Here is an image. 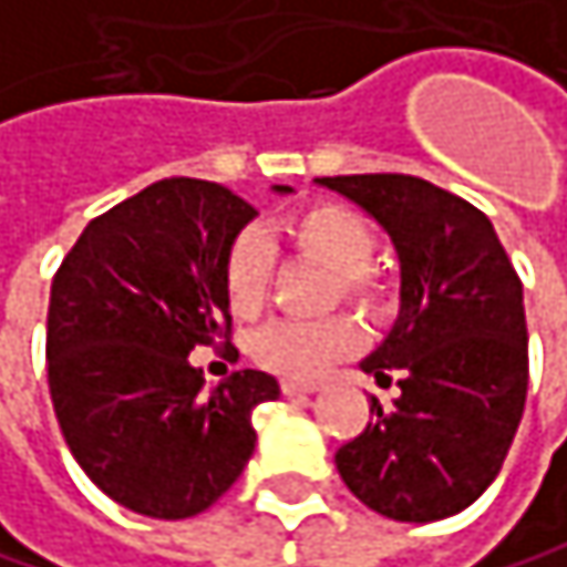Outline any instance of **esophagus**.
Instances as JSON below:
<instances>
[{
    "mask_svg": "<svg viewBox=\"0 0 567 567\" xmlns=\"http://www.w3.org/2000/svg\"><path fill=\"white\" fill-rule=\"evenodd\" d=\"M281 392H286L289 399H302V395H312L316 385L312 382H292V379H286V382H281Z\"/></svg>",
    "mask_w": 567,
    "mask_h": 567,
    "instance_id": "esophagus-1",
    "label": "esophagus"
}]
</instances>
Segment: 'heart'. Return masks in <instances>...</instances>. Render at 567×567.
I'll return each mask as SVG.
<instances>
[{
    "mask_svg": "<svg viewBox=\"0 0 567 567\" xmlns=\"http://www.w3.org/2000/svg\"><path fill=\"white\" fill-rule=\"evenodd\" d=\"M289 241L319 258L322 265L336 268L339 292L352 302H359L369 312H382L389 302L385 281L372 271L375 255V231L372 225L349 205L339 202H316L299 208L286 218ZM271 275V251L258 231H238L225 251L221 265V286L228 309L238 319H248L261 309ZM362 342V332L352 319L332 316L319 322H292L281 319L265 326L251 339V359L292 382H312L339 359L352 355Z\"/></svg>",
    "mask_w": 567,
    "mask_h": 567,
    "instance_id": "heart-1",
    "label": "heart"
}]
</instances>
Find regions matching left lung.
<instances>
[{
	"label": "left lung",
	"instance_id": "8db88e82",
	"mask_svg": "<svg viewBox=\"0 0 567 567\" xmlns=\"http://www.w3.org/2000/svg\"><path fill=\"white\" fill-rule=\"evenodd\" d=\"M365 208L399 255V319L362 362L392 409L336 452L349 492L395 522L468 508L502 472L525 412L528 329L522 278L472 202L415 175L316 178Z\"/></svg>",
	"mask_w": 567,
	"mask_h": 567
}]
</instances>
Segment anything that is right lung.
I'll use <instances>...</instances> for the list:
<instances>
[{
    "label": "right lung",
    "instance_id": "add662e5",
    "mask_svg": "<svg viewBox=\"0 0 567 567\" xmlns=\"http://www.w3.org/2000/svg\"><path fill=\"white\" fill-rule=\"evenodd\" d=\"M255 215L218 182L162 178L92 218L52 278L45 359L62 439L135 515L178 522L215 505L255 452L251 409L278 399L255 369L205 389L188 359L228 346L221 265Z\"/></svg>",
    "mask_w": 567,
    "mask_h": 567
}]
</instances>
